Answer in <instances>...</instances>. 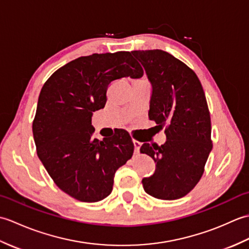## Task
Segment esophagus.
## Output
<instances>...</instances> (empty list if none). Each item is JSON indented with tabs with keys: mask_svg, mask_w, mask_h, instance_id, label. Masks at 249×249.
<instances>
[{
	"mask_svg": "<svg viewBox=\"0 0 249 249\" xmlns=\"http://www.w3.org/2000/svg\"><path fill=\"white\" fill-rule=\"evenodd\" d=\"M133 143H134V146H135V153H139V150H140V146H141V142L137 141V140H133Z\"/></svg>",
	"mask_w": 249,
	"mask_h": 249,
	"instance_id": "obj_1",
	"label": "esophagus"
}]
</instances>
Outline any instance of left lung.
I'll list each match as a JSON object with an SVG mask.
<instances>
[{
  "mask_svg": "<svg viewBox=\"0 0 249 249\" xmlns=\"http://www.w3.org/2000/svg\"><path fill=\"white\" fill-rule=\"evenodd\" d=\"M131 53L143 65L152 84L149 118L162 128L167 141L143 143L140 152L151 156L156 170L142 179L146 194L161 200L186 196L200 181L212 151L211 116L203 88L196 72L162 50Z\"/></svg>",
  "mask_w": 249,
  "mask_h": 249,
  "instance_id": "left-lung-1",
  "label": "left lung"
}]
</instances>
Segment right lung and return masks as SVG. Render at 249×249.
<instances>
[{
	"label": "right lung",
	"mask_w": 249,
	"mask_h": 249,
	"mask_svg": "<svg viewBox=\"0 0 249 249\" xmlns=\"http://www.w3.org/2000/svg\"><path fill=\"white\" fill-rule=\"evenodd\" d=\"M143 70L128 51L80 56L54 71L41 89L33 121L36 152L63 192L97 202L112 192L114 173L130 160L134 143L126 130L93 138V112L105 107L109 84L140 78Z\"/></svg>",
	"instance_id": "obj_1"
}]
</instances>
